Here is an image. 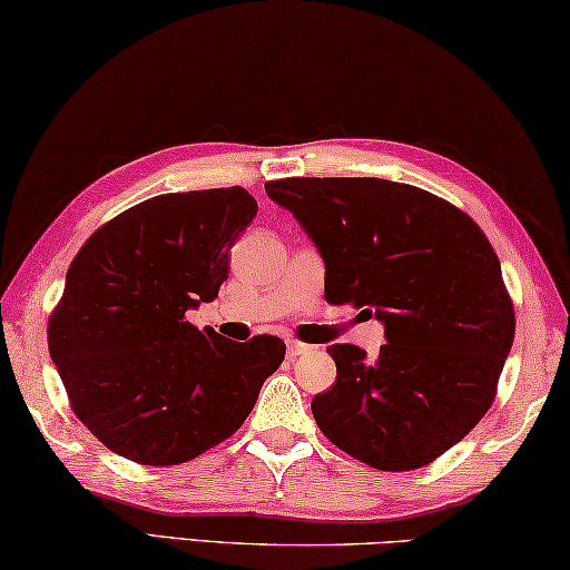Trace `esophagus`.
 Segmentation results:
<instances>
[{"instance_id":"1","label":"esophagus","mask_w":570,"mask_h":570,"mask_svg":"<svg viewBox=\"0 0 570 570\" xmlns=\"http://www.w3.org/2000/svg\"><path fill=\"white\" fill-rule=\"evenodd\" d=\"M312 347L309 345H304V342H296V340H288L286 342V355L288 357H299V355H306V352H309Z\"/></svg>"}]
</instances>
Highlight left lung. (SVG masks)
Listing matches in <instances>:
<instances>
[{
    "label": "left lung",
    "mask_w": 570,
    "mask_h": 570,
    "mask_svg": "<svg viewBox=\"0 0 570 570\" xmlns=\"http://www.w3.org/2000/svg\"><path fill=\"white\" fill-rule=\"evenodd\" d=\"M266 195L324 261V296L383 322L375 357L332 345L337 383L312 413L334 446L411 472L459 444L494 401L514 312L500 258L469 215L377 177H288Z\"/></svg>",
    "instance_id": "8db88e82"
}]
</instances>
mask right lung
Segmentation results:
<instances>
[{
  "label": "right lung",
  "mask_w": 570,
  "mask_h": 570,
  "mask_svg": "<svg viewBox=\"0 0 570 570\" xmlns=\"http://www.w3.org/2000/svg\"><path fill=\"white\" fill-rule=\"evenodd\" d=\"M243 187L151 197L101 225L68 268L48 347L70 405L114 454L183 464L240 429L284 340H225L187 312L218 296L256 218Z\"/></svg>",
  "instance_id": "add662e5"
}]
</instances>
